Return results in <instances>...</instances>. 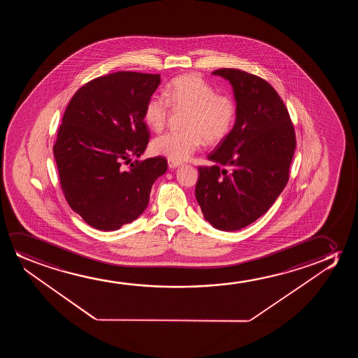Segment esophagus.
Wrapping results in <instances>:
<instances>
[{
	"mask_svg": "<svg viewBox=\"0 0 358 358\" xmlns=\"http://www.w3.org/2000/svg\"><path fill=\"white\" fill-rule=\"evenodd\" d=\"M167 164H169V167H170V169H176V167H178L180 165H181L180 162H173V160H169Z\"/></svg>",
	"mask_w": 358,
	"mask_h": 358,
	"instance_id": "34e87169",
	"label": "esophagus"
}]
</instances>
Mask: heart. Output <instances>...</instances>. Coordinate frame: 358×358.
<instances>
[{"label": "heart", "instance_id": "1", "mask_svg": "<svg viewBox=\"0 0 358 358\" xmlns=\"http://www.w3.org/2000/svg\"><path fill=\"white\" fill-rule=\"evenodd\" d=\"M166 96L152 95L145 103L144 121L152 131H162L170 108L188 110L183 132H169L155 138L152 150L169 160L181 162L206 144H217L227 137L236 118L235 101L216 94L213 85L198 74H185L166 85Z\"/></svg>", "mask_w": 358, "mask_h": 358}]
</instances>
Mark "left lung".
Segmentation results:
<instances>
[{"instance_id": "8db88e82", "label": "left lung", "mask_w": 358, "mask_h": 358, "mask_svg": "<svg viewBox=\"0 0 358 358\" xmlns=\"http://www.w3.org/2000/svg\"><path fill=\"white\" fill-rule=\"evenodd\" d=\"M234 88L236 122L199 166L196 198L213 227L237 231L264 215L289 181L296 134L289 111L266 80L235 69L213 72Z\"/></svg>"}]
</instances>
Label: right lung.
Wrapping results in <instances>:
<instances>
[{"label":"right lung","instance_id":"obj_1","mask_svg":"<svg viewBox=\"0 0 358 358\" xmlns=\"http://www.w3.org/2000/svg\"><path fill=\"white\" fill-rule=\"evenodd\" d=\"M160 74L115 72L84 84L71 99L54 145L64 198L88 225L115 231L147 209L165 157L130 164L149 142L144 108Z\"/></svg>","mask_w":358,"mask_h":358}]
</instances>
